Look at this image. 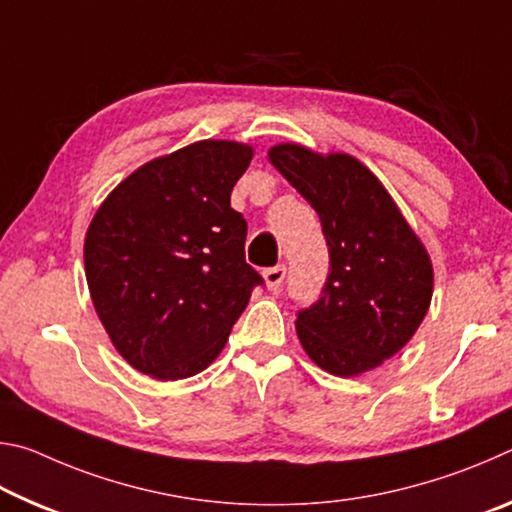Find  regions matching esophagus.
<instances>
[{
    "mask_svg": "<svg viewBox=\"0 0 512 512\" xmlns=\"http://www.w3.org/2000/svg\"><path fill=\"white\" fill-rule=\"evenodd\" d=\"M262 275H264L266 289L275 291V289H280V287H282L284 277H287V266H284V264H277V266H273V268H266V271H264Z\"/></svg>",
    "mask_w": 512,
    "mask_h": 512,
    "instance_id": "34e87169",
    "label": "esophagus"
}]
</instances>
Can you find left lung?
I'll return each mask as SVG.
<instances>
[{
	"label": "left lung",
	"mask_w": 512,
	"mask_h": 512,
	"mask_svg": "<svg viewBox=\"0 0 512 512\" xmlns=\"http://www.w3.org/2000/svg\"><path fill=\"white\" fill-rule=\"evenodd\" d=\"M268 160L320 216L329 246L323 296L296 320L318 368L357 377L400 352L427 316L433 266L393 196L348 153L275 144Z\"/></svg>",
	"instance_id": "8db88e82"
}]
</instances>
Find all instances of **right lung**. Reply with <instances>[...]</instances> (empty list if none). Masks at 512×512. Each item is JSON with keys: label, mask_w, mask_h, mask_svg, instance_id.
<instances>
[{"label": "right lung", "mask_w": 512, "mask_h": 512, "mask_svg": "<svg viewBox=\"0 0 512 512\" xmlns=\"http://www.w3.org/2000/svg\"><path fill=\"white\" fill-rule=\"evenodd\" d=\"M253 146L201 140L142 164L85 232V277L103 329L135 370L176 381L219 357L262 277L230 207Z\"/></svg>", "instance_id": "right-lung-1"}]
</instances>
